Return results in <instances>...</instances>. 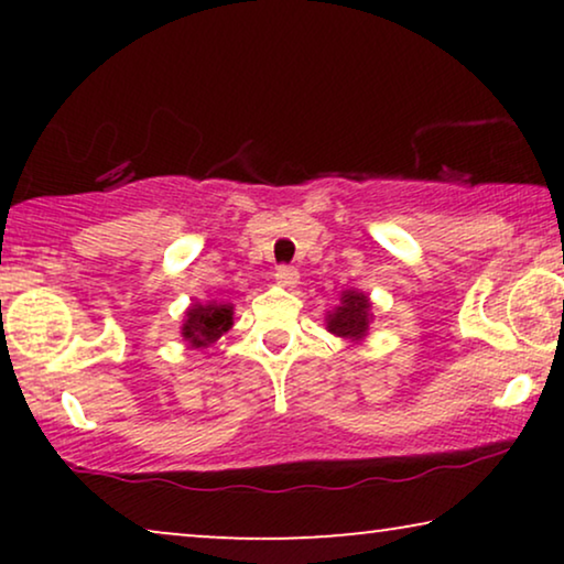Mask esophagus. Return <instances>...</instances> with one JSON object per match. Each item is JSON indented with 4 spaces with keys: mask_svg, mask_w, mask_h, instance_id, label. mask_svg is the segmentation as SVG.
<instances>
[{
    "mask_svg": "<svg viewBox=\"0 0 564 564\" xmlns=\"http://www.w3.org/2000/svg\"><path fill=\"white\" fill-rule=\"evenodd\" d=\"M274 276H276V282L282 284V288H295L297 280H300L295 267H280V269H276Z\"/></svg>",
    "mask_w": 564,
    "mask_h": 564,
    "instance_id": "obj_1",
    "label": "esophagus"
}]
</instances>
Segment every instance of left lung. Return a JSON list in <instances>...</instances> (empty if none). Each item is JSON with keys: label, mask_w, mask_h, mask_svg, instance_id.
<instances>
[{"label": "left lung", "mask_w": 564, "mask_h": 564, "mask_svg": "<svg viewBox=\"0 0 564 564\" xmlns=\"http://www.w3.org/2000/svg\"><path fill=\"white\" fill-rule=\"evenodd\" d=\"M369 323H372V303L359 290H344L341 305H336L326 315V328L330 334L349 338V341H361L367 336Z\"/></svg>", "instance_id": "8db88e82"}]
</instances>
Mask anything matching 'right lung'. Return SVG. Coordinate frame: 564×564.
Returning <instances> with one entry per match:
<instances>
[{
	"label": "right lung",
	"instance_id": "obj_1",
	"mask_svg": "<svg viewBox=\"0 0 564 564\" xmlns=\"http://www.w3.org/2000/svg\"><path fill=\"white\" fill-rule=\"evenodd\" d=\"M234 326V305L230 303H192L184 313L182 336L192 349H207Z\"/></svg>",
	"mask_w": 564,
	"mask_h": 564
}]
</instances>
